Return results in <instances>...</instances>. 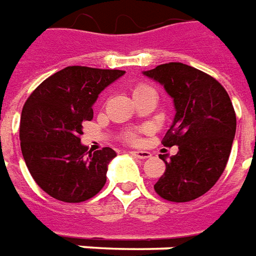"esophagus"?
<instances>
[{
    "label": "esophagus",
    "mask_w": 256,
    "mask_h": 256,
    "mask_svg": "<svg viewBox=\"0 0 256 256\" xmlns=\"http://www.w3.org/2000/svg\"><path fill=\"white\" fill-rule=\"evenodd\" d=\"M132 156H135V157H138V158H140V160H146V158H148L152 154H150V152H146V150H138V152H131Z\"/></svg>",
    "instance_id": "obj_1"
}]
</instances>
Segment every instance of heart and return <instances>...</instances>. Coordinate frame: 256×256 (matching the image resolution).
<instances>
[{"instance_id":"1","label":"heart","mask_w":256,"mask_h":256,"mask_svg":"<svg viewBox=\"0 0 256 256\" xmlns=\"http://www.w3.org/2000/svg\"><path fill=\"white\" fill-rule=\"evenodd\" d=\"M153 90L152 86H148V84H138L135 88H134V96L138 95V94H140L143 90ZM124 140L130 143H136L139 140V132L138 131H128L124 135Z\"/></svg>"}]
</instances>
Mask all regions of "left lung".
<instances>
[{"mask_svg": "<svg viewBox=\"0 0 256 256\" xmlns=\"http://www.w3.org/2000/svg\"><path fill=\"white\" fill-rule=\"evenodd\" d=\"M171 96L176 114L162 139L178 153L166 160L156 193L172 202H188L206 194L224 174L236 134V113L228 92L198 68L171 62L144 72Z\"/></svg>", "mask_w": 256, "mask_h": 256, "instance_id": "8db88e82", "label": "left lung"}]
</instances>
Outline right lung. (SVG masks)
<instances>
[{
  "label": "right lung",
  "mask_w": 256,
  "mask_h": 256,
  "mask_svg": "<svg viewBox=\"0 0 256 256\" xmlns=\"http://www.w3.org/2000/svg\"><path fill=\"white\" fill-rule=\"evenodd\" d=\"M124 73L68 66L44 80L27 98L19 130L22 154L32 179L50 197L81 202L104 186L116 152H88L80 138L82 124L94 117L98 95Z\"/></svg>",
  "instance_id": "obj_1"
}]
</instances>
